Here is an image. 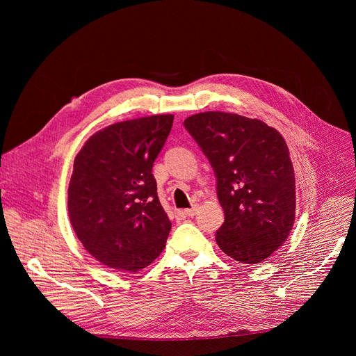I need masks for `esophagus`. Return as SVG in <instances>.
Here are the masks:
<instances>
[{
    "label": "esophagus",
    "instance_id": "obj_1",
    "mask_svg": "<svg viewBox=\"0 0 356 356\" xmlns=\"http://www.w3.org/2000/svg\"><path fill=\"white\" fill-rule=\"evenodd\" d=\"M196 212H197V208H196V207H193V208H191V209L180 211V213H181V215H186V216H195Z\"/></svg>",
    "mask_w": 356,
    "mask_h": 356
}]
</instances>
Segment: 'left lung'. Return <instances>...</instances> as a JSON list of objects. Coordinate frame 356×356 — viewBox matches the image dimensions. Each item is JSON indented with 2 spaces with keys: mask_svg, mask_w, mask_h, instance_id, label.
I'll return each mask as SVG.
<instances>
[{
  "mask_svg": "<svg viewBox=\"0 0 356 356\" xmlns=\"http://www.w3.org/2000/svg\"><path fill=\"white\" fill-rule=\"evenodd\" d=\"M184 128L208 157L225 220L219 248L244 264H258L284 244L296 215V180L282 134L259 120L200 112Z\"/></svg>",
  "mask_w": 356,
  "mask_h": 356,
  "instance_id": "obj_1",
  "label": "left lung"
}]
</instances>
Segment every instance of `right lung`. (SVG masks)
Listing matches in <instances>:
<instances>
[{
    "label": "right lung",
    "instance_id": "right-lung-1",
    "mask_svg": "<svg viewBox=\"0 0 356 356\" xmlns=\"http://www.w3.org/2000/svg\"><path fill=\"white\" fill-rule=\"evenodd\" d=\"M173 118L112 124L74 157L67 191L70 223L85 250L109 268L140 271L165 247L172 222L157 196L153 164Z\"/></svg>",
    "mask_w": 356,
    "mask_h": 356
}]
</instances>
